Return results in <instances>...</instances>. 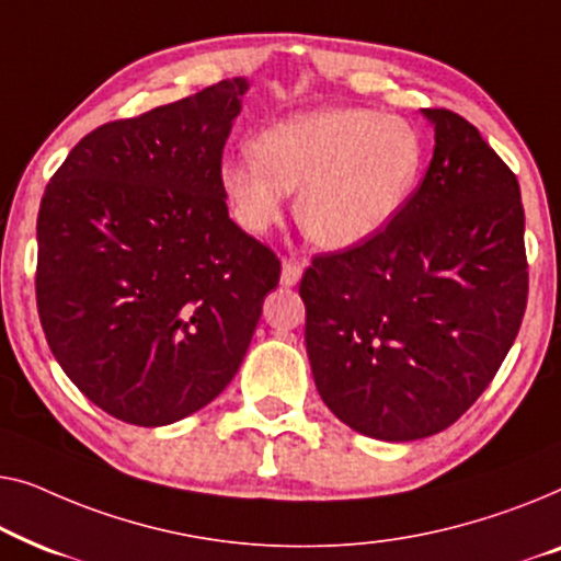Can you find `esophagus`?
<instances>
[{"mask_svg": "<svg viewBox=\"0 0 561 561\" xmlns=\"http://www.w3.org/2000/svg\"><path fill=\"white\" fill-rule=\"evenodd\" d=\"M302 272H305V264L295 262V259H284V264H282V284H284V287H295V284L302 279Z\"/></svg>", "mask_w": 561, "mask_h": 561, "instance_id": "34e87169", "label": "esophagus"}]
</instances>
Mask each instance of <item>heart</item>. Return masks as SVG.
<instances>
[{"instance_id":"b5f03b06","label":"heart","mask_w":561,"mask_h":561,"mask_svg":"<svg viewBox=\"0 0 561 561\" xmlns=\"http://www.w3.org/2000/svg\"><path fill=\"white\" fill-rule=\"evenodd\" d=\"M422 162L420 134L401 116L328 106L264 129L254 147L224 162L220 187L251 233L277 226L299 187L305 233L325 249H353L404 208Z\"/></svg>"}]
</instances>
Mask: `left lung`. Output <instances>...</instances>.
<instances>
[{"label": "left lung", "mask_w": 561, "mask_h": 561, "mask_svg": "<svg viewBox=\"0 0 561 561\" xmlns=\"http://www.w3.org/2000/svg\"><path fill=\"white\" fill-rule=\"evenodd\" d=\"M435 154L391 224L312 259L299 282L322 401L366 437L455 424L499 374L528 297L518 180L480 131L424 108Z\"/></svg>", "instance_id": "obj_1"}]
</instances>
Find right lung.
<instances>
[{
  "label": "right lung",
  "mask_w": 561,
  "mask_h": 561,
  "mask_svg": "<svg viewBox=\"0 0 561 561\" xmlns=\"http://www.w3.org/2000/svg\"><path fill=\"white\" fill-rule=\"evenodd\" d=\"M249 83L231 78L78 141L37 213V312L99 409L162 427L247 356L279 259L228 218L220 160Z\"/></svg>",
  "instance_id": "add662e5"
}]
</instances>
